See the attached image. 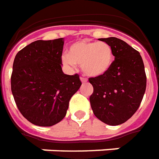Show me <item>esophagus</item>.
<instances>
[{
	"mask_svg": "<svg viewBox=\"0 0 159 159\" xmlns=\"http://www.w3.org/2000/svg\"><path fill=\"white\" fill-rule=\"evenodd\" d=\"M80 79H81V81H82V83H86V82L88 81V79H87L86 77H84V76H81V77H80Z\"/></svg>",
	"mask_w": 159,
	"mask_h": 159,
	"instance_id": "obj_1",
	"label": "esophagus"
}]
</instances>
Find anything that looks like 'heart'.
<instances>
[{
  "label": "heart",
  "mask_w": 159,
  "mask_h": 159,
  "mask_svg": "<svg viewBox=\"0 0 159 159\" xmlns=\"http://www.w3.org/2000/svg\"><path fill=\"white\" fill-rule=\"evenodd\" d=\"M61 61L68 67L79 64L86 75L98 76L104 74L111 68L113 51L104 42L79 41L71 45L68 55L61 57Z\"/></svg>",
  "instance_id": "1"
}]
</instances>
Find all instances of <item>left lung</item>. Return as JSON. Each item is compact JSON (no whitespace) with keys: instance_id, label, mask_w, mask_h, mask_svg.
Wrapping results in <instances>:
<instances>
[{"instance_id":"left-lung-1","label":"left lung","mask_w":159,"mask_h":159,"mask_svg":"<svg viewBox=\"0 0 159 159\" xmlns=\"http://www.w3.org/2000/svg\"><path fill=\"white\" fill-rule=\"evenodd\" d=\"M112 48L115 60L102 74L89 77L93 93L89 102L94 115L109 125L124 124L133 116L146 89V74L138 50L121 39L101 38Z\"/></svg>"}]
</instances>
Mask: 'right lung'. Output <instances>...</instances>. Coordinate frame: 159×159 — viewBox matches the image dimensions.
<instances>
[{"label":"right lung","instance_id":"add662e5","mask_svg":"<svg viewBox=\"0 0 159 159\" xmlns=\"http://www.w3.org/2000/svg\"><path fill=\"white\" fill-rule=\"evenodd\" d=\"M63 43V38L38 40L15 57L12 94L21 115L34 125L52 126L62 120L82 84L78 74L65 75L61 70Z\"/></svg>","mask_w":159,"mask_h":159}]
</instances>
